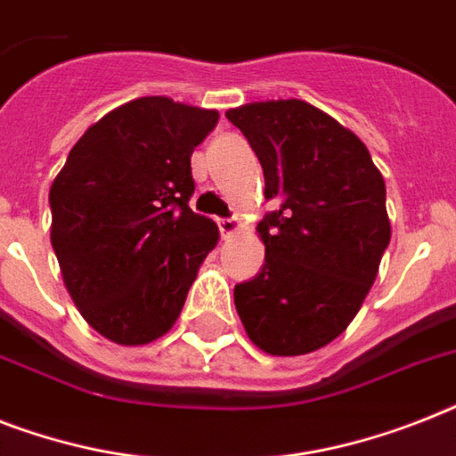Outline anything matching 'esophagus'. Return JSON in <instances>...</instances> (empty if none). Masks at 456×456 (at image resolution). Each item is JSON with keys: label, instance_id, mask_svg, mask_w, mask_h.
<instances>
[{"label": "esophagus", "instance_id": "34e87169", "mask_svg": "<svg viewBox=\"0 0 456 456\" xmlns=\"http://www.w3.org/2000/svg\"><path fill=\"white\" fill-rule=\"evenodd\" d=\"M217 227H220V234L224 236V239H229V236H234L236 232H239V222L227 217V220L217 222Z\"/></svg>", "mask_w": 456, "mask_h": 456}]
</instances>
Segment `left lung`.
Returning a JSON list of instances; mask_svg holds the SVG:
<instances>
[{
  "label": "left lung",
  "mask_w": 456,
  "mask_h": 456,
  "mask_svg": "<svg viewBox=\"0 0 456 456\" xmlns=\"http://www.w3.org/2000/svg\"><path fill=\"white\" fill-rule=\"evenodd\" d=\"M281 208L257 224L265 266L234 288L240 323L269 356H305L346 330L391 240L387 184L368 147L305 100L227 110Z\"/></svg>",
  "instance_id": "left-lung-1"
}]
</instances>
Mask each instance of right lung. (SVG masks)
Segmentation results:
<instances>
[{"label": "right lung", "mask_w": 456, "mask_h": 456, "mask_svg": "<svg viewBox=\"0 0 456 456\" xmlns=\"http://www.w3.org/2000/svg\"><path fill=\"white\" fill-rule=\"evenodd\" d=\"M217 110L147 95L107 112L55 175L51 246L95 332L142 346L173 328L220 232L190 208L191 151Z\"/></svg>", "instance_id": "obj_1"}]
</instances>
